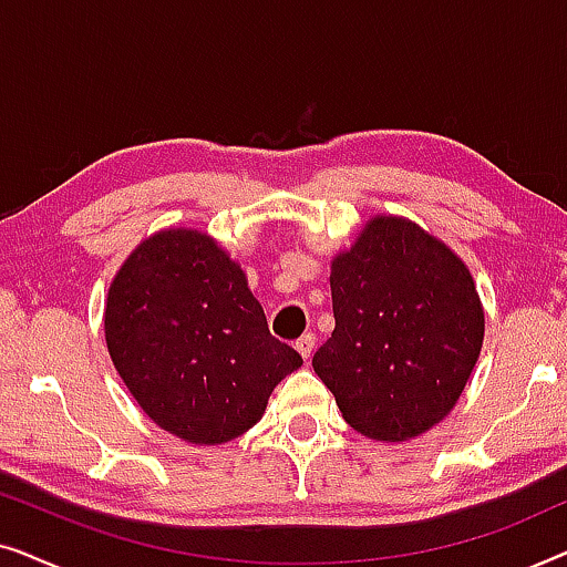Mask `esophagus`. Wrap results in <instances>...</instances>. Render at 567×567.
I'll list each match as a JSON object with an SVG mask.
<instances>
[{"label": "esophagus", "mask_w": 567, "mask_h": 567, "mask_svg": "<svg viewBox=\"0 0 567 567\" xmlns=\"http://www.w3.org/2000/svg\"><path fill=\"white\" fill-rule=\"evenodd\" d=\"M315 346H317V340H315L312 332H305V336H301V338L297 340V346H293V348H297L301 359L307 361V359H312V353H315Z\"/></svg>", "instance_id": "1"}]
</instances>
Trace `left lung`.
<instances>
[{"label": "left lung", "instance_id": "left-lung-1", "mask_svg": "<svg viewBox=\"0 0 567 567\" xmlns=\"http://www.w3.org/2000/svg\"><path fill=\"white\" fill-rule=\"evenodd\" d=\"M336 330L312 367L346 423L408 441L452 413L475 369L485 312L462 258L415 221L374 216L330 270Z\"/></svg>", "mask_w": 567, "mask_h": 567}]
</instances>
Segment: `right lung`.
Segmentation results:
<instances>
[{
	"label": "right lung",
	"instance_id": "right-lung-1",
	"mask_svg": "<svg viewBox=\"0 0 567 567\" xmlns=\"http://www.w3.org/2000/svg\"><path fill=\"white\" fill-rule=\"evenodd\" d=\"M105 343L123 384L159 429L198 446L243 436L274 386L301 367L270 336L245 270L198 229H162L115 274Z\"/></svg>",
	"mask_w": 567,
	"mask_h": 567
}]
</instances>
